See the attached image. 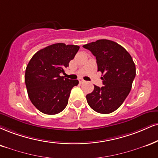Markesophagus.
Wrapping results in <instances>:
<instances>
[{
	"label": "esophagus",
	"instance_id": "esophagus-1",
	"mask_svg": "<svg viewBox=\"0 0 158 158\" xmlns=\"http://www.w3.org/2000/svg\"><path fill=\"white\" fill-rule=\"evenodd\" d=\"M79 83H80V84H81V83H83L85 81V80L83 79H81V78H79Z\"/></svg>",
	"mask_w": 158,
	"mask_h": 158
}]
</instances>
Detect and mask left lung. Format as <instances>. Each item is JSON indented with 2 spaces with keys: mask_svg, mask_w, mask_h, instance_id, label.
<instances>
[{
  "mask_svg": "<svg viewBox=\"0 0 158 158\" xmlns=\"http://www.w3.org/2000/svg\"><path fill=\"white\" fill-rule=\"evenodd\" d=\"M96 56L98 71L102 72L103 87L94 85L86 96L87 102L98 113L116 110L126 99L136 75L135 64L126 49L115 42L98 40L83 45Z\"/></svg>",
  "mask_w": 158,
  "mask_h": 158,
  "instance_id": "left-lung-1",
  "label": "left lung"
}]
</instances>
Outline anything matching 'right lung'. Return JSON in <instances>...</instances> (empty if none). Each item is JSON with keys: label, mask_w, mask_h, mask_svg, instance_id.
Here are the masks:
<instances>
[{"label": "right lung", "mask_w": 158, "mask_h": 158, "mask_svg": "<svg viewBox=\"0 0 158 158\" xmlns=\"http://www.w3.org/2000/svg\"><path fill=\"white\" fill-rule=\"evenodd\" d=\"M79 49L78 45L56 43L37 51L30 60L25 82L31 103L43 113L55 115L67 106L71 89L79 81L60 74L64 73Z\"/></svg>", "instance_id": "obj_1"}]
</instances>
